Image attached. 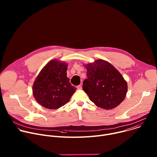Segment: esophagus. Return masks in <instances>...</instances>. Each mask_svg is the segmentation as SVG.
<instances>
[{
    "label": "esophagus",
    "mask_w": 157,
    "mask_h": 157,
    "mask_svg": "<svg viewBox=\"0 0 157 157\" xmlns=\"http://www.w3.org/2000/svg\"><path fill=\"white\" fill-rule=\"evenodd\" d=\"M77 89H79V90H80V89H82V85L81 84H79L77 86Z\"/></svg>",
    "instance_id": "34e87169"
}]
</instances>
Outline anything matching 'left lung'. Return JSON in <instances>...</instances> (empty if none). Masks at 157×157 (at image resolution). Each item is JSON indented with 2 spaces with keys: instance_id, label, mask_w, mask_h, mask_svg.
Segmentation results:
<instances>
[{
  "instance_id": "8db88e82",
  "label": "left lung",
  "mask_w": 157,
  "mask_h": 157,
  "mask_svg": "<svg viewBox=\"0 0 157 157\" xmlns=\"http://www.w3.org/2000/svg\"><path fill=\"white\" fill-rule=\"evenodd\" d=\"M84 67L87 78L83 81L82 89L96 105L110 110L124 100L127 83L113 64L99 59L84 64Z\"/></svg>"
}]
</instances>
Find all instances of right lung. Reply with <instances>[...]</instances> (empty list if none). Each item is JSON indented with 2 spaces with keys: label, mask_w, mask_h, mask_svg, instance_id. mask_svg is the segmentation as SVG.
<instances>
[{
  "label": "right lung",
  "mask_w": 157,
  "mask_h": 157,
  "mask_svg": "<svg viewBox=\"0 0 157 157\" xmlns=\"http://www.w3.org/2000/svg\"><path fill=\"white\" fill-rule=\"evenodd\" d=\"M68 63L54 59L44 66L36 77L33 85V95L43 107L56 109L67 102L76 88L67 77Z\"/></svg>",
  "instance_id": "obj_1"
}]
</instances>
